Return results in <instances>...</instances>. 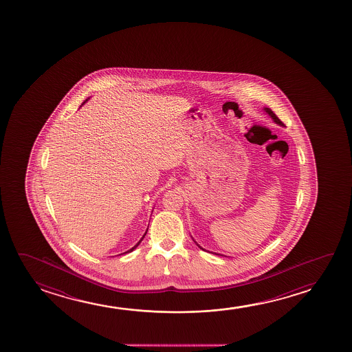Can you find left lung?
<instances>
[{"mask_svg":"<svg viewBox=\"0 0 352 352\" xmlns=\"http://www.w3.org/2000/svg\"><path fill=\"white\" fill-rule=\"evenodd\" d=\"M263 111H265V114H268V116H270V118H272V120L274 121L275 124H278V125L279 126H283L284 125V124H283V122H281V121L279 120V118H278V116H275L274 113H273V111H272V109H270V108H263ZM193 239V238H192ZM193 241H195V243H196V244H197V246L198 248H199V249H202L203 251H208V250H206V249H203L202 246L199 245V244H198L197 241H195V239H193ZM208 252H210V251H208ZM212 254H215V255H220V254H217V252H212ZM220 256H223V255H220Z\"/></svg>","mask_w":352,"mask_h":352,"instance_id":"left-lung-1","label":"left lung"}]
</instances>
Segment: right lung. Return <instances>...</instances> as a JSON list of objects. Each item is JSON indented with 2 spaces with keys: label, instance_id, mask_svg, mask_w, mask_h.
Segmentation results:
<instances>
[{
  "label": "right lung",
  "instance_id": "add662e5",
  "mask_svg": "<svg viewBox=\"0 0 352 352\" xmlns=\"http://www.w3.org/2000/svg\"><path fill=\"white\" fill-rule=\"evenodd\" d=\"M87 100H89V98H87ZM87 100H85V101H84V103H85V102H87ZM84 103H82V104H84ZM146 232H148V230H146V231H145V233H144V234H143V236H142V238H140V241H138V243H137V244H135V245L133 246V248H131L130 250L125 251V252H124V254H129V252H132V251L135 250V248H137V246L140 245V241H143V238H144L145 234H146Z\"/></svg>",
  "mask_w": 352,
  "mask_h": 352
}]
</instances>
